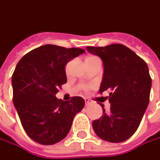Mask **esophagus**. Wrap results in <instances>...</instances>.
<instances>
[{
	"label": "esophagus",
	"mask_w": 160,
	"mask_h": 160,
	"mask_svg": "<svg viewBox=\"0 0 160 160\" xmlns=\"http://www.w3.org/2000/svg\"><path fill=\"white\" fill-rule=\"evenodd\" d=\"M84 101H85V105H89V104H91L93 103L92 100L90 98H84Z\"/></svg>",
	"instance_id": "esophagus-1"
}]
</instances>
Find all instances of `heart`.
Masks as SVG:
<instances>
[{
  "mask_svg": "<svg viewBox=\"0 0 160 160\" xmlns=\"http://www.w3.org/2000/svg\"><path fill=\"white\" fill-rule=\"evenodd\" d=\"M97 59H98L97 57H93V56H90V57H88L85 59V61H92V60H97Z\"/></svg>",
  "mask_w": 160,
  "mask_h": 160,
  "instance_id": "1",
  "label": "heart"
}]
</instances>
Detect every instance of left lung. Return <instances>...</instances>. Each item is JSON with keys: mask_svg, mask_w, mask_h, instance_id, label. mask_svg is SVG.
<instances>
[{"mask_svg": "<svg viewBox=\"0 0 160 160\" xmlns=\"http://www.w3.org/2000/svg\"><path fill=\"white\" fill-rule=\"evenodd\" d=\"M86 49L103 62L99 93L107 91L111 103L110 111L103 109V116L93 121V130L103 140L123 142L137 131L148 106L152 88L148 66L124 45L88 46Z\"/></svg>", "mask_w": 160, "mask_h": 160, "instance_id": "left-lung-1", "label": "left lung"}]
</instances>
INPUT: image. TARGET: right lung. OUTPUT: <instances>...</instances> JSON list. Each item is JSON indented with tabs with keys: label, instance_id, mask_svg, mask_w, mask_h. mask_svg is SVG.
Segmentation results:
<instances>
[{
	"label": "right lung",
	"instance_id": "1",
	"mask_svg": "<svg viewBox=\"0 0 160 160\" xmlns=\"http://www.w3.org/2000/svg\"><path fill=\"white\" fill-rule=\"evenodd\" d=\"M85 52L46 44L21 59L12 76L13 102L24 131L41 145L62 140L71 128L75 116L84 107V99L73 97L68 102L56 94L67 82L64 67Z\"/></svg>",
	"mask_w": 160,
	"mask_h": 160
}]
</instances>
